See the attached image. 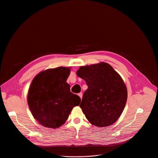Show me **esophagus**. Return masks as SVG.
I'll use <instances>...</instances> for the list:
<instances>
[{
    "mask_svg": "<svg viewBox=\"0 0 158 158\" xmlns=\"http://www.w3.org/2000/svg\"><path fill=\"white\" fill-rule=\"evenodd\" d=\"M78 96L80 97L81 99H82V97H83V93H78Z\"/></svg>",
    "mask_w": 158,
    "mask_h": 158,
    "instance_id": "esophagus-1",
    "label": "esophagus"
}]
</instances>
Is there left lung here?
<instances>
[{"label":"left lung","instance_id":"left-lung-1","mask_svg":"<svg viewBox=\"0 0 158 158\" xmlns=\"http://www.w3.org/2000/svg\"><path fill=\"white\" fill-rule=\"evenodd\" d=\"M77 75L88 86L80 106L88 121L98 127L114 123L128 97L127 86L121 76L105 62L81 66Z\"/></svg>","mask_w":158,"mask_h":158}]
</instances>
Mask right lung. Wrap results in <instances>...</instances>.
Segmentation results:
<instances>
[{"label":"right lung","instance_id":"add662e5","mask_svg":"<svg viewBox=\"0 0 158 158\" xmlns=\"http://www.w3.org/2000/svg\"><path fill=\"white\" fill-rule=\"evenodd\" d=\"M70 67H60L44 70L33 79L27 94V103L34 118L46 128L64 124L80 98L70 91L67 80Z\"/></svg>","mask_w":158,"mask_h":158}]
</instances>
